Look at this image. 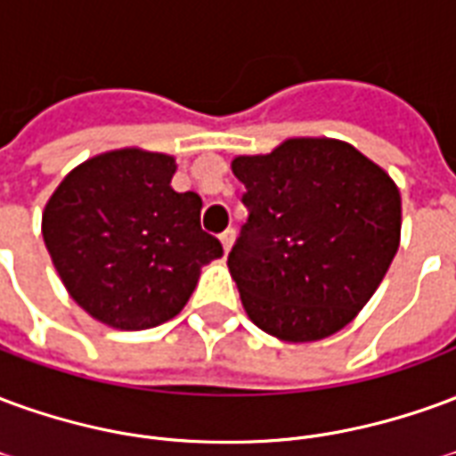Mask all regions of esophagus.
<instances>
[{
    "instance_id": "34e87169",
    "label": "esophagus",
    "mask_w": 456,
    "mask_h": 456,
    "mask_svg": "<svg viewBox=\"0 0 456 456\" xmlns=\"http://www.w3.org/2000/svg\"><path fill=\"white\" fill-rule=\"evenodd\" d=\"M222 247H224V251H232V247H234V239H237V232L234 229H227V232H222Z\"/></svg>"
}]
</instances>
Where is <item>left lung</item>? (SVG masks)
Returning a JSON list of instances; mask_svg holds the SVG:
<instances>
[{
  "label": "left lung",
  "mask_w": 456,
  "mask_h": 456,
  "mask_svg": "<svg viewBox=\"0 0 456 456\" xmlns=\"http://www.w3.org/2000/svg\"><path fill=\"white\" fill-rule=\"evenodd\" d=\"M248 222L229 254L248 320L281 342H320L359 315L401 244V192L352 143L297 136L234 156Z\"/></svg>",
  "instance_id": "obj_1"
}]
</instances>
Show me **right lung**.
Here are the masks:
<instances>
[{"label":"right lung","instance_id":"right-lung-1","mask_svg":"<svg viewBox=\"0 0 456 456\" xmlns=\"http://www.w3.org/2000/svg\"><path fill=\"white\" fill-rule=\"evenodd\" d=\"M168 153L104 151L75 166L44 208L41 232L65 290L114 330H149L178 315L219 239L200 227L198 192H175Z\"/></svg>","mask_w":456,"mask_h":456}]
</instances>
